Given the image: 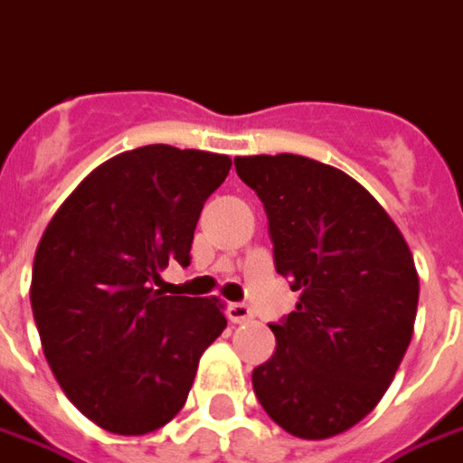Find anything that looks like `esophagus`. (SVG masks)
<instances>
[{"instance_id": "1", "label": "esophagus", "mask_w": 463, "mask_h": 463, "mask_svg": "<svg viewBox=\"0 0 463 463\" xmlns=\"http://www.w3.org/2000/svg\"><path fill=\"white\" fill-rule=\"evenodd\" d=\"M226 317H229L232 323H247V320H251L250 305H244V302H232V305L226 307Z\"/></svg>"}]
</instances>
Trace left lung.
I'll list each match as a JSON object with an SVG mask.
<instances>
[{
	"instance_id": "1",
	"label": "left lung",
	"mask_w": 463,
	"mask_h": 463,
	"mask_svg": "<svg viewBox=\"0 0 463 463\" xmlns=\"http://www.w3.org/2000/svg\"><path fill=\"white\" fill-rule=\"evenodd\" d=\"M264 203L274 267L299 292L269 325L277 347L251 385L267 416L298 439H330L363 420L406 355L419 274L393 219L333 165L295 153L237 156Z\"/></svg>"
}]
</instances>
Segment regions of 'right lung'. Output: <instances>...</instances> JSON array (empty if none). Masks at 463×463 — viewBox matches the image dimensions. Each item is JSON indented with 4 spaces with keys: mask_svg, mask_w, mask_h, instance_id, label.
Listing matches in <instances>:
<instances>
[{
    "mask_svg": "<svg viewBox=\"0 0 463 463\" xmlns=\"http://www.w3.org/2000/svg\"><path fill=\"white\" fill-rule=\"evenodd\" d=\"M229 156L143 146L82 178L44 229L32 315L44 358L82 416L120 436L165 426L186 403L201 353L224 333L219 298H165L153 285L189 267L203 201Z\"/></svg>",
    "mask_w": 463,
    "mask_h": 463,
    "instance_id": "obj_1",
    "label": "right lung"
}]
</instances>
